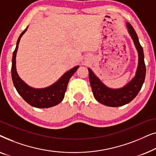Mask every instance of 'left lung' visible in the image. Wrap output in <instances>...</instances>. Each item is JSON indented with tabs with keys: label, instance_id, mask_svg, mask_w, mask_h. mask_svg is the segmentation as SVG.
<instances>
[{
	"label": "left lung",
	"instance_id": "left-lung-1",
	"mask_svg": "<svg viewBox=\"0 0 156 156\" xmlns=\"http://www.w3.org/2000/svg\"><path fill=\"white\" fill-rule=\"evenodd\" d=\"M126 27L138 54V64L135 76L122 88L111 89L104 85L92 70L88 68L89 82L94 97L99 103L111 107L123 106L131 102L139 92L146 77L144 50L133 27L129 23H126Z\"/></svg>",
	"mask_w": 156,
	"mask_h": 156
}]
</instances>
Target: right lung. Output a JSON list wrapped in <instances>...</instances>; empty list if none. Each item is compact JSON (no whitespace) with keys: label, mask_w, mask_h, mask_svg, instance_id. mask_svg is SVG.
<instances>
[{"label":"right lung","mask_w":156,"mask_h":156,"mask_svg":"<svg viewBox=\"0 0 156 156\" xmlns=\"http://www.w3.org/2000/svg\"><path fill=\"white\" fill-rule=\"evenodd\" d=\"M27 28V27L18 37L16 50H14L13 54H12L11 67L12 82L18 93L30 106L40 108L52 107L59 104L63 100L69 79L77 70L79 66H76L67 71L59 78V80L50 87L42 89H35L28 86L18 76V72L16 71V54L19 42H20L21 37L26 32Z\"/></svg>","instance_id":"add662e5"}]
</instances>
